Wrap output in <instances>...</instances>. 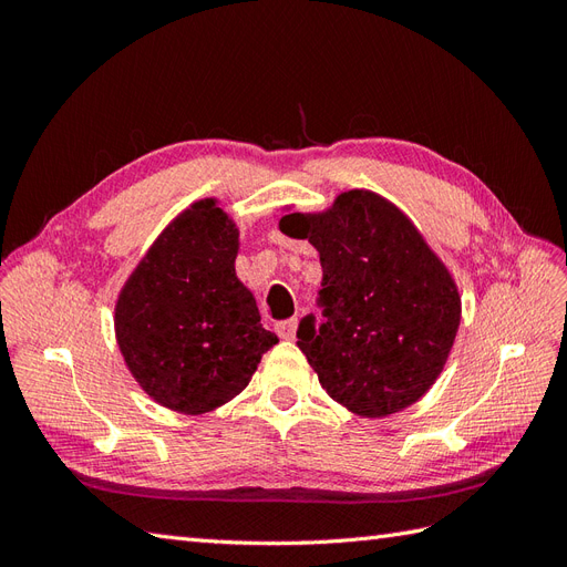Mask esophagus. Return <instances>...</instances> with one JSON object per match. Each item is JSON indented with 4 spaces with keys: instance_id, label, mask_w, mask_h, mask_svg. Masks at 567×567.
Wrapping results in <instances>:
<instances>
[{
    "instance_id": "obj_1",
    "label": "esophagus",
    "mask_w": 567,
    "mask_h": 567,
    "mask_svg": "<svg viewBox=\"0 0 567 567\" xmlns=\"http://www.w3.org/2000/svg\"><path fill=\"white\" fill-rule=\"evenodd\" d=\"M296 331H298V319H296V317L284 319V321L277 323V333H279L281 338H286V340L296 338Z\"/></svg>"
}]
</instances>
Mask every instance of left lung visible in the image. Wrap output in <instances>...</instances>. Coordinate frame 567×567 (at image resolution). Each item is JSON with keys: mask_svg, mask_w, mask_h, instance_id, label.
<instances>
[{"mask_svg": "<svg viewBox=\"0 0 567 567\" xmlns=\"http://www.w3.org/2000/svg\"><path fill=\"white\" fill-rule=\"evenodd\" d=\"M279 227L319 250L323 321L302 317L298 348L321 388L369 419L423 398L454 346L461 298L411 219L354 188L331 210L286 215Z\"/></svg>", "mask_w": 567, "mask_h": 567, "instance_id": "left-lung-1", "label": "left lung"}]
</instances>
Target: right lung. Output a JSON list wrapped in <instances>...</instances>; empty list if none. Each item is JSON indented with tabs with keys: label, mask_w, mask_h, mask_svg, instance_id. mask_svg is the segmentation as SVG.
Masks as SVG:
<instances>
[{
	"label": "right lung",
	"mask_w": 567,
	"mask_h": 567,
	"mask_svg": "<svg viewBox=\"0 0 567 567\" xmlns=\"http://www.w3.org/2000/svg\"><path fill=\"white\" fill-rule=\"evenodd\" d=\"M236 250L234 221L200 200L158 236L115 305L117 346L136 383L182 414L236 398L279 342L236 279Z\"/></svg>",
	"instance_id": "add662e5"
}]
</instances>
